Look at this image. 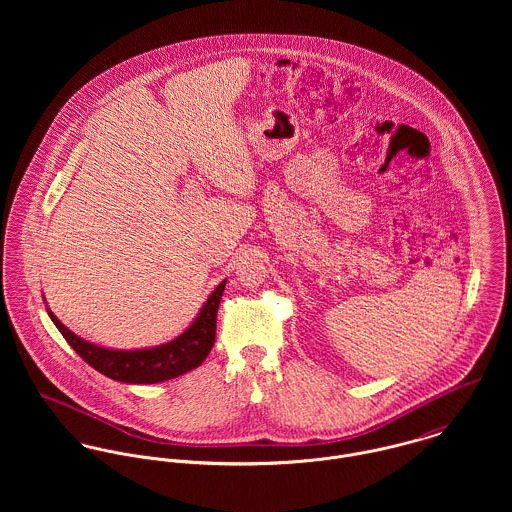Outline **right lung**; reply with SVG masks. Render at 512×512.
I'll use <instances>...</instances> for the list:
<instances>
[{
  "instance_id": "obj_1",
  "label": "right lung",
  "mask_w": 512,
  "mask_h": 512,
  "mask_svg": "<svg viewBox=\"0 0 512 512\" xmlns=\"http://www.w3.org/2000/svg\"><path fill=\"white\" fill-rule=\"evenodd\" d=\"M224 286H226V280H222L211 292L207 301L203 303V307L199 309L197 317L181 335H177L175 339L163 345L146 347V349L100 347L96 343H90L78 337L69 327H65L49 307H47V313L51 321L57 325V329L61 331V335L67 339V343L80 355V359H84L88 365L102 372L104 376L118 382H126V384H155V382L177 378L203 365V361L209 357L215 345L217 311H219Z\"/></svg>"
}]
</instances>
